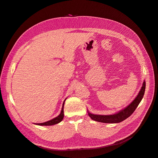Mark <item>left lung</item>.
<instances>
[{
  "instance_id": "left-lung-1",
  "label": "left lung",
  "mask_w": 158,
  "mask_h": 158,
  "mask_svg": "<svg viewBox=\"0 0 158 158\" xmlns=\"http://www.w3.org/2000/svg\"><path fill=\"white\" fill-rule=\"evenodd\" d=\"M146 88V82L144 80L142 84V86L140 90L139 93L138 94L135 99L128 105L127 107L119 111L118 113L109 115H103V114H95L91 113L88 110V114L89 117L92 120L98 122H101L104 123H118L125 120L126 118L130 117L135 109L140 103L141 100L144 95Z\"/></svg>"
}]
</instances>
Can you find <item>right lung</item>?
I'll list each match as a JSON object with an SVG mask.
<instances>
[{
	"instance_id": "right-lung-1",
	"label": "right lung",
	"mask_w": 158,
	"mask_h": 158,
	"mask_svg": "<svg viewBox=\"0 0 158 158\" xmlns=\"http://www.w3.org/2000/svg\"><path fill=\"white\" fill-rule=\"evenodd\" d=\"M66 99V98L64 99V101L63 104V107H62L60 113L59 114L58 116L54 118L51 119V120H50V121H48L45 122V123H36L35 125H41V126H51V125H56V124H58L63 121V119L64 118V102Z\"/></svg>"
}]
</instances>
